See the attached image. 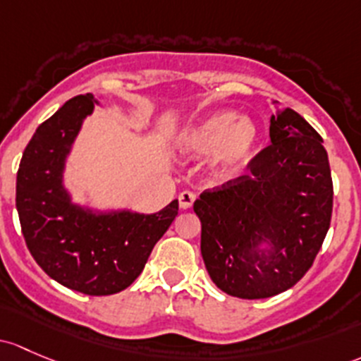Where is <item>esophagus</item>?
Returning a JSON list of instances; mask_svg holds the SVG:
<instances>
[{"label": "esophagus", "mask_w": 361, "mask_h": 361, "mask_svg": "<svg viewBox=\"0 0 361 361\" xmlns=\"http://www.w3.org/2000/svg\"><path fill=\"white\" fill-rule=\"evenodd\" d=\"M178 199H180L181 209H190V207L193 206V202H195L197 195L190 190H185V192L180 193V197H178Z\"/></svg>", "instance_id": "obj_1"}]
</instances>
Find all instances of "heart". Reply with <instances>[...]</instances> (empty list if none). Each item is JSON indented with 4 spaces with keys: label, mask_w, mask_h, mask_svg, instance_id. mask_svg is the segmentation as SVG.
I'll return each instance as SVG.
<instances>
[{
    "label": "heart",
    "mask_w": 361,
    "mask_h": 361,
    "mask_svg": "<svg viewBox=\"0 0 361 361\" xmlns=\"http://www.w3.org/2000/svg\"><path fill=\"white\" fill-rule=\"evenodd\" d=\"M257 138L259 133L252 121L221 111L192 124L178 140V149L188 157L212 154L214 173L228 178L252 157Z\"/></svg>",
    "instance_id": "1"
}]
</instances>
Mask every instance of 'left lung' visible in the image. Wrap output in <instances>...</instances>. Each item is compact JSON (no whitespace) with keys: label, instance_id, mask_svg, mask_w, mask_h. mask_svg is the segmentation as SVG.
Here are the masks:
<instances>
[{"label":"left lung","instance_id":"left-lung-1","mask_svg":"<svg viewBox=\"0 0 361 361\" xmlns=\"http://www.w3.org/2000/svg\"><path fill=\"white\" fill-rule=\"evenodd\" d=\"M271 145L245 176L200 193V252L226 294L264 299L294 287L313 264L332 218L334 187L324 140L294 112L271 102ZM263 240L271 251L257 253Z\"/></svg>","mask_w":361,"mask_h":361}]
</instances>
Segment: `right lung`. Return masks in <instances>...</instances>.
<instances>
[{
    "label": "right lung",
    "mask_w": 361,
    "mask_h": 361,
    "mask_svg": "<svg viewBox=\"0 0 361 361\" xmlns=\"http://www.w3.org/2000/svg\"><path fill=\"white\" fill-rule=\"evenodd\" d=\"M93 107V94H78L39 124L18 166L15 202L25 245L48 276L82 294L111 295L138 279L178 216V200L154 214H93L71 204L63 162Z\"/></svg>",
    "instance_id": "right-lung-1"
}]
</instances>
